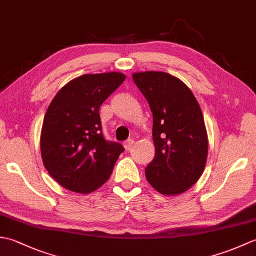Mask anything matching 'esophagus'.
<instances>
[{
    "label": "esophagus",
    "instance_id": "34e87169",
    "mask_svg": "<svg viewBox=\"0 0 256 256\" xmlns=\"http://www.w3.org/2000/svg\"><path fill=\"white\" fill-rule=\"evenodd\" d=\"M134 145V140H132V138H130V140H125L124 142V148L126 150H130L132 148V146Z\"/></svg>",
    "mask_w": 256,
    "mask_h": 256
}]
</instances>
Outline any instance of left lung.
<instances>
[{"label":"left lung","mask_w":256,"mask_h":256,"mask_svg":"<svg viewBox=\"0 0 256 256\" xmlns=\"http://www.w3.org/2000/svg\"><path fill=\"white\" fill-rule=\"evenodd\" d=\"M153 113L155 157L145 168L157 192L174 196L186 192L202 175L208 135L202 112L182 80L162 72L132 74Z\"/></svg>","instance_id":"obj_1"}]
</instances>
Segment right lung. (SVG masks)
Returning a JSON list of instances; mask_svg holds the SVG:
<instances>
[{
  "mask_svg": "<svg viewBox=\"0 0 256 256\" xmlns=\"http://www.w3.org/2000/svg\"><path fill=\"white\" fill-rule=\"evenodd\" d=\"M125 80L121 72L84 74L64 86L50 102L42 123L44 166L70 192L89 194L111 176L124 152L102 134L99 108Z\"/></svg>",
  "mask_w": 256,
  "mask_h": 256,
  "instance_id": "add662e5",
  "label": "right lung"
}]
</instances>
